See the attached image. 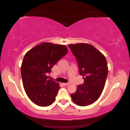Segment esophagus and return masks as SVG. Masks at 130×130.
<instances>
[{"label":"esophagus","mask_w":130,"mask_h":130,"mask_svg":"<svg viewBox=\"0 0 130 130\" xmlns=\"http://www.w3.org/2000/svg\"><path fill=\"white\" fill-rule=\"evenodd\" d=\"M63 85H64V86H66V85H69V83H63Z\"/></svg>","instance_id":"obj_1"}]
</instances>
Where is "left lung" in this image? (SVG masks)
<instances>
[{
    "instance_id": "1",
    "label": "left lung",
    "mask_w": 130,
    "mask_h": 130,
    "mask_svg": "<svg viewBox=\"0 0 130 130\" xmlns=\"http://www.w3.org/2000/svg\"><path fill=\"white\" fill-rule=\"evenodd\" d=\"M76 57L79 73L84 82L71 94L75 104L86 106L98 100L103 91L108 73L107 61L103 53L88 43L68 45Z\"/></svg>"
}]
</instances>
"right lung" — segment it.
I'll list each match as a JSON object with an SVG mask.
<instances>
[{"label":"right lung","instance_id":"1","mask_svg":"<svg viewBox=\"0 0 130 130\" xmlns=\"http://www.w3.org/2000/svg\"><path fill=\"white\" fill-rule=\"evenodd\" d=\"M68 52L64 45L43 42L24 55L21 67L22 80L26 94L34 104L46 107L55 101L60 86L49 80L46 74Z\"/></svg>","mask_w":130,"mask_h":130}]
</instances>
